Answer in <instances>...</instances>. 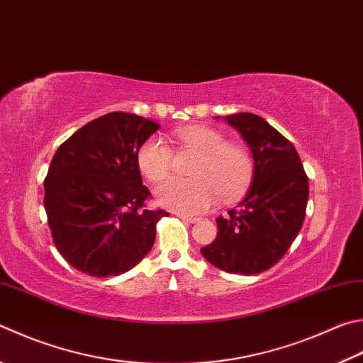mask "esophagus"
<instances>
[{"mask_svg":"<svg viewBox=\"0 0 363 363\" xmlns=\"http://www.w3.org/2000/svg\"><path fill=\"white\" fill-rule=\"evenodd\" d=\"M177 217H179L181 220H184V222H187V223H195V222H199V219H196V217H192V216H186V214H177Z\"/></svg>","mask_w":363,"mask_h":363,"instance_id":"1","label":"esophagus"}]
</instances>
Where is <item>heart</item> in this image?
Masks as SVG:
<instances>
[{
  "label": "heart",
  "instance_id": "1",
  "mask_svg": "<svg viewBox=\"0 0 363 363\" xmlns=\"http://www.w3.org/2000/svg\"><path fill=\"white\" fill-rule=\"evenodd\" d=\"M182 147L200 157L190 174L194 179H169L157 189V200L181 214H201L220 199L233 201L247 189L254 173L249 150L214 128L192 125L174 131ZM138 168L152 182H162L174 167V154L162 136H150L136 152Z\"/></svg>",
  "mask_w": 363,
  "mask_h": 363
}]
</instances>
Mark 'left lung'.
Masks as SVG:
<instances>
[{"instance_id":"left-lung-1","label":"left lung","mask_w":363,"mask_h":363,"mask_svg":"<svg viewBox=\"0 0 363 363\" xmlns=\"http://www.w3.org/2000/svg\"><path fill=\"white\" fill-rule=\"evenodd\" d=\"M254 157L247 195L225 217L201 254L211 265L235 274H257L276 265L301 230L309 195L308 176L294 144L265 118L250 113L225 116Z\"/></svg>"}]
</instances>
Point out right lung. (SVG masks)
Wrapping results in <instances>:
<instances>
[{"instance_id":"right-lung-1","label":"right lung","mask_w":363,"mask_h":363,"mask_svg":"<svg viewBox=\"0 0 363 363\" xmlns=\"http://www.w3.org/2000/svg\"><path fill=\"white\" fill-rule=\"evenodd\" d=\"M160 123L109 113L57 149L44 179V208L55 247L79 272L108 278L149 254L167 211L146 209L136 152Z\"/></svg>"}]
</instances>
